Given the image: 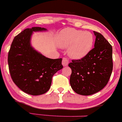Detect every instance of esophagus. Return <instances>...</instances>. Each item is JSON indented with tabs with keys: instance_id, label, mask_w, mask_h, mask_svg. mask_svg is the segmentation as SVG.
Instances as JSON below:
<instances>
[{
	"instance_id": "obj_1",
	"label": "esophagus",
	"mask_w": 122,
	"mask_h": 122,
	"mask_svg": "<svg viewBox=\"0 0 122 122\" xmlns=\"http://www.w3.org/2000/svg\"><path fill=\"white\" fill-rule=\"evenodd\" d=\"M62 64L63 65V66H67L68 64V60L67 58H62Z\"/></svg>"
}]
</instances>
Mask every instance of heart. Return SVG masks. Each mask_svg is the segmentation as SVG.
Listing matches in <instances>:
<instances>
[{"label":"heart","mask_w":122,"mask_h":122,"mask_svg":"<svg viewBox=\"0 0 122 122\" xmlns=\"http://www.w3.org/2000/svg\"><path fill=\"white\" fill-rule=\"evenodd\" d=\"M94 38L90 32L72 28L64 29L60 34V44L69 47L68 54L74 59H81L90 52L93 47Z\"/></svg>","instance_id":"b5f03b06"}]
</instances>
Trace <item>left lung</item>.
<instances>
[{
    "label": "left lung",
    "mask_w": 122,
    "mask_h": 122,
    "mask_svg": "<svg viewBox=\"0 0 122 122\" xmlns=\"http://www.w3.org/2000/svg\"><path fill=\"white\" fill-rule=\"evenodd\" d=\"M94 47L84 58L72 60L70 83L76 93L83 96L94 94L109 82L113 70L112 46L104 36L94 31Z\"/></svg>",
    "instance_id": "8db88e82"
}]
</instances>
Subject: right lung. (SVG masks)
Listing matches in <instances>:
<instances>
[{
	"instance_id": "add662e5",
	"label": "right lung",
	"mask_w": 122,
	"mask_h": 122,
	"mask_svg": "<svg viewBox=\"0 0 122 122\" xmlns=\"http://www.w3.org/2000/svg\"><path fill=\"white\" fill-rule=\"evenodd\" d=\"M41 27L27 28L15 37L8 53L11 78L23 92L33 96L47 92L52 77L63 68L62 59H50L34 50L30 39L34 31L45 30Z\"/></svg>"
}]
</instances>
